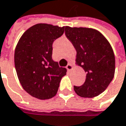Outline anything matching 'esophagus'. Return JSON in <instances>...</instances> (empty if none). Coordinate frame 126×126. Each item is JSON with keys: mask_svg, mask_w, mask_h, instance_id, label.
<instances>
[{"mask_svg": "<svg viewBox=\"0 0 126 126\" xmlns=\"http://www.w3.org/2000/svg\"><path fill=\"white\" fill-rule=\"evenodd\" d=\"M66 68L67 69V70H69H69H71V69H72V65L71 64H67V66H66Z\"/></svg>", "mask_w": 126, "mask_h": 126, "instance_id": "1", "label": "esophagus"}]
</instances>
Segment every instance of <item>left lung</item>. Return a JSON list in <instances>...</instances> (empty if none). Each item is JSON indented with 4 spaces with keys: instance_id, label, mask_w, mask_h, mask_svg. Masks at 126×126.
<instances>
[{
    "instance_id": "left-lung-1",
    "label": "left lung",
    "mask_w": 126,
    "mask_h": 126,
    "mask_svg": "<svg viewBox=\"0 0 126 126\" xmlns=\"http://www.w3.org/2000/svg\"><path fill=\"white\" fill-rule=\"evenodd\" d=\"M65 35L77 50V64L86 72L84 83L74 86L81 97L93 98L104 92L113 79L115 56L108 40L98 31L65 27Z\"/></svg>"
}]
</instances>
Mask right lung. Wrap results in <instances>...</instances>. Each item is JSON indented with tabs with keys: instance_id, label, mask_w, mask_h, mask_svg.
I'll use <instances>...</instances> for the list:
<instances>
[{
	"instance_id": "1",
	"label": "right lung",
	"mask_w": 126,
	"mask_h": 126,
	"mask_svg": "<svg viewBox=\"0 0 126 126\" xmlns=\"http://www.w3.org/2000/svg\"><path fill=\"white\" fill-rule=\"evenodd\" d=\"M64 30V27L37 24L24 32L16 46V72L22 88L33 97L44 100L54 96L66 74V68L52 58L54 41Z\"/></svg>"
}]
</instances>
